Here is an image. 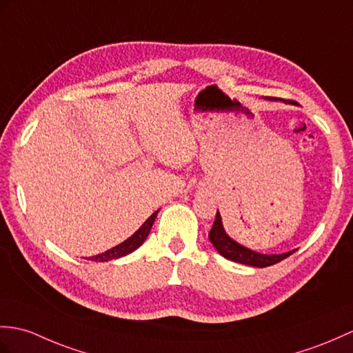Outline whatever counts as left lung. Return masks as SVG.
Here are the masks:
<instances>
[{
  "label": "left lung",
  "mask_w": 353,
  "mask_h": 353,
  "mask_svg": "<svg viewBox=\"0 0 353 353\" xmlns=\"http://www.w3.org/2000/svg\"><path fill=\"white\" fill-rule=\"evenodd\" d=\"M268 99L276 101V97H268ZM209 239L212 243H214V247L216 248V251L221 254V256L225 257L227 260H232V261H236V263H242L248 266H256V268L272 266L278 263V261L288 259L294 251H296L293 250L284 254H260L242 247V245L234 242L225 234L219 212H216L215 223L209 232Z\"/></svg>",
  "instance_id": "left-lung-1"
}]
</instances>
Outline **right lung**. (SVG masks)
<instances>
[{
	"label": "right lung",
	"instance_id": "1",
	"mask_svg": "<svg viewBox=\"0 0 353 353\" xmlns=\"http://www.w3.org/2000/svg\"><path fill=\"white\" fill-rule=\"evenodd\" d=\"M158 215V210L154 212V214L145 221V223L138 228V230L129 237V239H126L125 242H121L120 245H117V247H114L108 251H105L102 254H99V256H94V257H90V260L93 261H108V260H114V259H119V257H123V256H128V254H130L132 251H135L139 245H141L145 237L149 236L150 233V228L154 223V218H157Z\"/></svg>",
	"mask_w": 353,
	"mask_h": 353
}]
</instances>
